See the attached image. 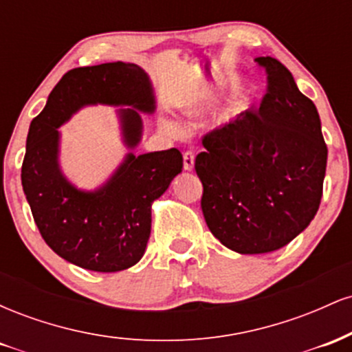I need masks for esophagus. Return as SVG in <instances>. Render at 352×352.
Returning a JSON list of instances; mask_svg holds the SVG:
<instances>
[{"mask_svg": "<svg viewBox=\"0 0 352 352\" xmlns=\"http://www.w3.org/2000/svg\"><path fill=\"white\" fill-rule=\"evenodd\" d=\"M193 164H195V153L192 151L184 152V168L185 170H193Z\"/></svg>", "mask_w": 352, "mask_h": 352, "instance_id": "esophagus-1", "label": "esophagus"}]
</instances>
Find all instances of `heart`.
<instances>
[{
    "label": "heart",
    "instance_id": "obj_1",
    "mask_svg": "<svg viewBox=\"0 0 352 352\" xmlns=\"http://www.w3.org/2000/svg\"><path fill=\"white\" fill-rule=\"evenodd\" d=\"M170 127H172V129H177V127H175V125H173V124H170Z\"/></svg>",
    "mask_w": 352,
    "mask_h": 352
}]
</instances>
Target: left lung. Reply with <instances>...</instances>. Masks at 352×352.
<instances>
[{
  "instance_id": "obj_1",
  "label": "left lung",
  "mask_w": 352,
  "mask_h": 352,
  "mask_svg": "<svg viewBox=\"0 0 352 352\" xmlns=\"http://www.w3.org/2000/svg\"><path fill=\"white\" fill-rule=\"evenodd\" d=\"M260 106L201 137L195 159L201 212L221 245L241 254L288 245L311 223L322 197L328 147L316 106L274 58Z\"/></svg>"
}]
</instances>
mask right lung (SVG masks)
Listing matches in <instances>:
<instances>
[{"label": "right lung", "instance_id": "1", "mask_svg": "<svg viewBox=\"0 0 352 352\" xmlns=\"http://www.w3.org/2000/svg\"><path fill=\"white\" fill-rule=\"evenodd\" d=\"M86 104L120 109L125 144L142 134L139 112L153 111L151 80L137 64L106 63L67 71L30 125L21 167L24 195L39 233L60 258L91 272L114 273L144 256L151 236L152 201L168 188L184 159L179 148L129 153L111 180L82 192L63 177L58 165V127Z\"/></svg>", "mask_w": 352, "mask_h": 352}]
</instances>
